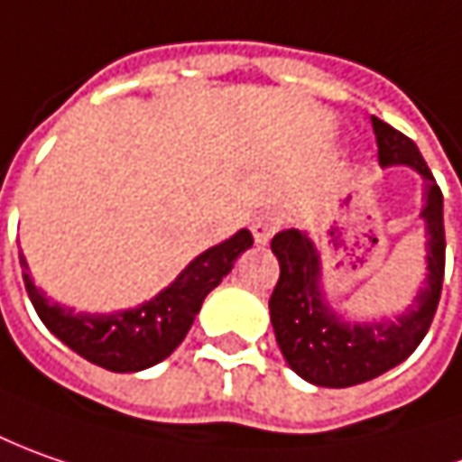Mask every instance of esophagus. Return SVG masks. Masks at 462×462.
<instances>
[{"mask_svg": "<svg viewBox=\"0 0 462 462\" xmlns=\"http://www.w3.org/2000/svg\"><path fill=\"white\" fill-rule=\"evenodd\" d=\"M281 227V217L276 212H263L253 219V237H255V243L258 245H268V240L276 235V230Z\"/></svg>", "mask_w": 462, "mask_h": 462, "instance_id": "obj_1", "label": "esophagus"}]
</instances>
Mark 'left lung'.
Masks as SVG:
<instances>
[{
  "instance_id": "1",
  "label": "left lung",
  "mask_w": 462,
  "mask_h": 462,
  "mask_svg": "<svg viewBox=\"0 0 462 462\" xmlns=\"http://www.w3.org/2000/svg\"><path fill=\"white\" fill-rule=\"evenodd\" d=\"M378 163L414 168L424 181V281L399 317L353 322L327 301L322 286V258L307 232L283 230L271 240L281 276L268 310L281 353L289 368L304 381L325 389H347L391 371L424 340L438 311L445 276V222L442 191L421 158L420 148L378 117H371Z\"/></svg>"
}]
</instances>
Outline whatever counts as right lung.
Masks as SVG:
<instances>
[{
    "label": "right lung",
    "mask_w": 462,
    "mask_h": 462,
    "mask_svg": "<svg viewBox=\"0 0 462 462\" xmlns=\"http://www.w3.org/2000/svg\"><path fill=\"white\" fill-rule=\"evenodd\" d=\"M253 245V235L237 230L225 243L197 255L161 294L133 310L112 314L76 311L73 307L51 301L30 276L27 258L20 250V265L27 296L32 307L58 340L73 353L112 374H135L166 360L186 337L199 314L207 294L219 286L235 261Z\"/></svg>",
    "instance_id": "right-lung-1"
}]
</instances>
